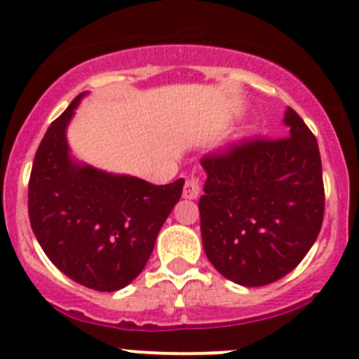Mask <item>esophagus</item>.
I'll list each match as a JSON object with an SVG mask.
<instances>
[{"label": "esophagus", "mask_w": 359, "mask_h": 359, "mask_svg": "<svg viewBox=\"0 0 359 359\" xmlns=\"http://www.w3.org/2000/svg\"><path fill=\"white\" fill-rule=\"evenodd\" d=\"M200 195V180L196 177H191V179H187L186 184H184V193L182 196L187 200H195L198 198Z\"/></svg>", "instance_id": "34e87169"}]
</instances>
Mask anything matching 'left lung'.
I'll use <instances>...</instances> for the list:
<instances>
[{"instance_id":"left-lung-1","label":"left lung","mask_w":359,"mask_h":359,"mask_svg":"<svg viewBox=\"0 0 359 359\" xmlns=\"http://www.w3.org/2000/svg\"><path fill=\"white\" fill-rule=\"evenodd\" d=\"M288 137L252 140L203 157L200 196L205 256L229 280L264 286L290 273L324 219L322 161L315 135L293 109Z\"/></svg>"}]
</instances>
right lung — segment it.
Returning a JSON list of instances; mask_svg holds the SVG:
<instances>
[{
  "label": "right lung",
  "instance_id": "right-lung-1",
  "mask_svg": "<svg viewBox=\"0 0 359 359\" xmlns=\"http://www.w3.org/2000/svg\"><path fill=\"white\" fill-rule=\"evenodd\" d=\"M83 95L55 119L39 144L28 216L39 245L60 272L96 292H116L143 272L182 195L184 179L154 186L73 161L66 130Z\"/></svg>",
  "mask_w": 359,
  "mask_h": 359
}]
</instances>
